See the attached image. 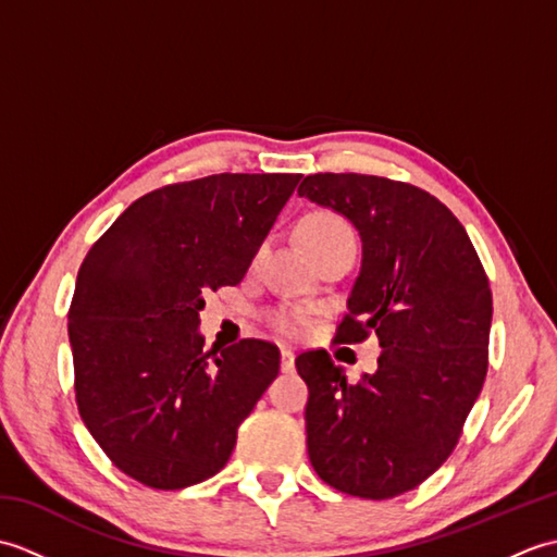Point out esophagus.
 I'll return each mask as SVG.
<instances>
[{"mask_svg": "<svg viewBox=\"0 0 557 557\" xmlns=\"http://www.w3.org/2000/svg\"><path fill=\"white\" fill-rule=\"evenodd\" d=\"M280 357H282V371H285V373H292V371H294V351H292V349H287V347H282Z\"/></svg>", "mask_w": 557, "mask_h": 557, "instance_id": "obj_1", "label": "esophagus"}]
</instances>
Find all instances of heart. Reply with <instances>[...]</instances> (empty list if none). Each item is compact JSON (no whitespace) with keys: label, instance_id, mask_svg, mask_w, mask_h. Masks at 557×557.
Segmentation results:
<instances>
[{"label":"heart","instance_id":"heart-1","mask_svg":"<svg viewBox=\"0 0 557 557\" xmlns=\"http://www.w3.org/2000/svg\"><path fill=\"white\" fill-rule=\"evenodd\" d=\"M299 232H301L304 244L309 246V251L313 256L339 242H349V239L357 242L351 224L333 210H315L311 215H306ZM268 321L280 335L285 337H301L306 330H309V313L304 309H297V306H285V309L272 311Z\"/></svg>","mask_w":557,"mask_h":557}]
</instances>
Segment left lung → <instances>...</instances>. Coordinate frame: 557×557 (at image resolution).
<instances>
[{"label":"left lung","instance_id":"left-lung-1","mask_svg":"<svg viewBox=\"0 0 557 557\" xmlns=\"http://www.w3.org/2000/svg\"><path fill=\"white\" fill-rule=\"evenodd\" d=\"M299 196L359 230L363 260L335 342H381L347 383L325 349L297 357L306 443L327 486L369 500L417 488L453 455L488 371L493 294L474 244L423 188L373 174H311Z\"/></svg>","mask_w":557,"mask_h":557}]
</instances>
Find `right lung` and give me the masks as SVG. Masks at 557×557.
Wrapping results in <instances>:
<instances>
[{"label": "right lung", "instance_id": "right-lung-1", "mask_svg": "<svg viewBox=\"0 0 557 557\" xmlns=\"http://www.w3.org/2000/svg\"><path fill=\"white\" fill-rule=\"evenodd\" d=\"M301 174H212L134 200L83 258L69 306L78 413L112 465L176 491L227 465L280 349H203L208 289L244 280Z\"/></svg>", "mask_w": 557, "mask_h": 557}]
</instances>
